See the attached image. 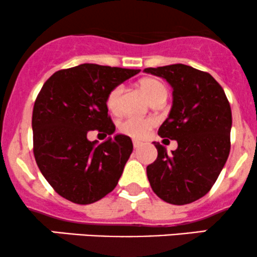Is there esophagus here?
Masks as SVG:
<instances>
[{
    "label": "esophagus",
    "mask_w": 257,
    "mask_h": 257,
    "mask_svg": "<svg viewBox=\"0 0 257 257\" xmlns=\"http://www.w3.org/2000/svg\"><path fill=\"white\" fill-rule=\"evenodd\" d=\"M141 144H143V143H140V141L133 140V146H134V149H138V147H140Z\"/></svg>",
    "instance_id": "esophagus-1"
}]
</instances>
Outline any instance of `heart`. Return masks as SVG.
<instances>
[{"mask_svg": "<svg viewBox=\"0 0 257 257\" xmlns=\"http://www.w3.org/2000/svg\"><path fill=\"white\" fill-rule=\"evenodd\" d=\"M139 87L144 91L150 102L167 98V89L161 82L155 78H143L139 82ZM123 94V85H116L108 91L106 95V106L112 113L120 112V99ZM155 125L152 118H137V117H126L119 123V132L134 139H141L147 134V132Z\"/></svg>", "mask_w": 257, "mask_h": 257, "instance_id": "b5f03b06", "label": "heart"}]
</instances>
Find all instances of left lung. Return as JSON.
Segmentation results:
<instances>
[{
	"label": "left lung",
	"mask_w": 257,
	"mask_h": 257,
	"mask_svg": "<svg viewBox=\"0 0 257 257\" xmlns=\"http://www.w3.org/2000/svg\"><path fill=\"white\" fill-rule=\"evenodd\" d=\"M173 87V107L158 135L178 141L168 153L155 144L157 159L147 166V178L164 202L184 205L211 190L231 150L232 111L222 87L210 73L184 64L147 67Z\"/></svg>",
	"instance_id": "8db88e82"
}]
</instances>
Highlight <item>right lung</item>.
I'll use <instances>...</instances> for the list:
<instances>
[{
	"mask_svg": "<svg viewBox=\"0 0 257 257\" xmlns=\"http://www.w3.org/2000/svg\"><path fill=\"white\" fill-rule=\"evenodd\" d=\"M140 70L82 64L54 72L44 82L32 111L34 155L54 191L76 204L104 198L118 184L133 152L126 135L89 141L90 131L113 134L106 95Z\"/></svg>",
	"mask_w": 257,
	"mask_h": 257,
	"instance_id": "right-lung-1",
	"label": "right lung"
}]
</instances>
